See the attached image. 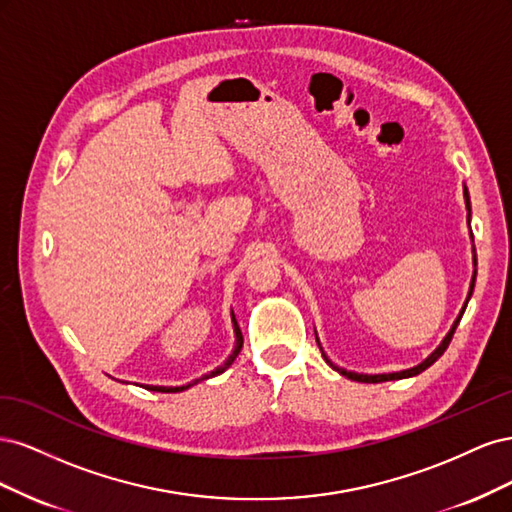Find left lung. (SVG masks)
<instances>
[{
  "label": "left lung",
  "instance_id": "obj_1",
  "mask_svg": "<svg viewBox=\"0 0 512 512\" xmlns=\"http://www.w3.org/2000/svg\"><path fill=\"white\" fill-rule=\"evenodd\" d=\"M466 194V207H468V211H470V196H468V190L463 192ZM474 267H476V254H474ZM474 282H476V271H474V275H472V284H470V292H468V299H466V305H468V301H470V297H472V290H474ZM466 305L461 307V314L457 316V320L453 322V327H451V331L446 333V337L442 339V344L433 350L427 359L423 361V363H418L416 367H410V369H404V371H393V374H356V371H348V369H342V367H337V365H333L331 361H329V356L324 354V350H322V356H324V361H327L335 371H339V374L342 376H346V378H350V380H354V382H386V380H401V378H412V376H418L421 374V371H425L427 367H431L433 363H436L440 356L444 354V350L448 348V344H451V339H453V333H455V329H457V324H459V320H461V316H463V312H466ZM316 342H318V337H316ZM318 346H320V342H318Z\"/></svg>",
  "mask_w": 512,
  "mask_h": 512
}]
</instances>
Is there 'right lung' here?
<instances>
[{"instance_id": "add662e5", "label": "right lung", "mask_w": 512, "mask_h": 512, "mask_svg": "<svg viewBox=\"0 0 512 512\" xmlns=\"http://www.w3.org/2000/svg\"><path fill=\"white\" fill-rule=\"evenodd\" d=\"M232 327H235V350H232V354L228 356V359L224 361V365H220V367H215L211 374H205L203 378H198V380H194V382H190V384H183V386H153V384H143L147 391H158V393H179V391H185V389H190V386H194L196 382H200V380H207V378H211V376H218V374H222V371H226L230 365H232V361L237 359V354L241 352V346H243V335H241V329H239V324H237V320H235V316H232Z\"/></svg>"}]
</instances>
